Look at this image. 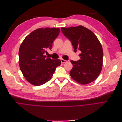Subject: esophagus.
<instances>
[{
    "label": "esophagus",
    "mask_w": 122,
    "mask_h": 122,
    "mask_svg": "<svg viewBox=\"0 0 122 122\" xmlns=\"http://www.w3.org/2000/svg\"><path fill=\"white\" fill-rule=\"evenodd\" d=\"M67 61L65 60H64V59H61V62L62 64H64Z\"/></svg>",
    "instance_id": "1"
}]
</instances>
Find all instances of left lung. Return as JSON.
<instances>
[{
  "mask_svg": "<svg viewBox=\"0 0 122 122\" xmlns=\"http://www.w3.org/2000/svg\"><path fill=\"white\" fill-rule=\"evenodd\" d=\"M61 30L72 43L75 52H80V60L70 61L73 65L70 76L80 84L94 81L99 75L103 66V49L97 36L82 26L61 27Z\"/></svg>",
  "mask_w": 122,
  "mask_h": 122,
  "instance_id": "left-lung-1",
  "label": "left lung"
}]
</instances>
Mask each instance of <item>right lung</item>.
<instances>
[{"label":"right lung","mask_w":122,"mask_h":122,"mask_svg":"<svg viewBox=\"0 0 122 122\" xmlns=\"http://www.w3.org/2000/svg\"><path fill=\"white\" fill-rule=\"evenodd\" d=\"M58 28L36 29L23 40L19 50V64L25 78L36 86L43 84L52 78L55 69L61 64L59 59L46 56L54 40L58 36Z\"/></svg>","instance_id":"add662e5"}]
</instances>
